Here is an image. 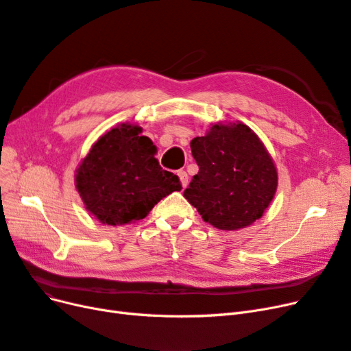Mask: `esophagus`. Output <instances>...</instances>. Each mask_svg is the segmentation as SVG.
<instances>
[{
  "label": "esophagus",
  "mask_w": 351,
  "mask_h": 351,
  "mask_svg": "<svg viewBox=\"0 0 351 351\" xmlns=\"http://www.w3.org/2000/svg\"><path fill=\"white\" fill-rule=\"evenodd\" d=\"M177 176L180 177V182H182V186L186 187L187 183H189V176H187V173L184 171V169H180V171L177 173Z\"/></svg>",
  "instance_id": "34e87169"
}]
</instances>
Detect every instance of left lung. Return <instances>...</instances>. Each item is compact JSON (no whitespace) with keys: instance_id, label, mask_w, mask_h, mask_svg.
<instances>
[{"instance_id":"obj_1","label":"left lung","mask_w":351,"mask_h":351,"mask_svg":"<svg viewBox=\"0 0 351 351\" xmlns=\"http://www.w3.org/2000/svg\"><path fill=\"white\" fill-rule=\"evenodd\" d=\"M199 165L183 196L204 221L239 230L259 219L278 184L267 147L246 124H215L190 142Z\"/></svg>"}]
</instances>
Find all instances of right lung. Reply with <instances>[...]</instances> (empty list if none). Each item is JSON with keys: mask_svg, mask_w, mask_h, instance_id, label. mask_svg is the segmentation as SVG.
<instances>
[{"mask_svg": "<svg viewBox=\"0 0 351 351\" xmlns=\"http://www.w3.org/2000/svg\"><path fill=\"white\" fill-rule=\"evenodd\" d=\"M139 125L121 124L92 146L76 174L84 206L102 224L143 219L162 197L182 189L180 178L155 158L156 147Z\"/></svg>", "mask_w": 351, "mask_h": 351, "instance_id": "obj_1", "label": "right lung"}]
</instances>
